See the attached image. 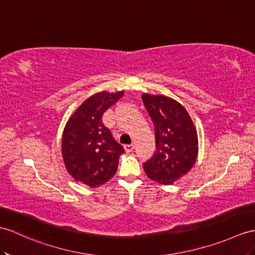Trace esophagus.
<instances>
[{
    "instance_id": "esophagus-1",
    "label": "esophagus",
    "mask_w": 255,
    "mask_h": 255,
    "mask_svg": "<svg viewBox=\"0 0 255 255\" xmlns=\"http://www.w3.org/2000/svg\"><path fill=\"white\" fill-rule=\"evenodd\" d=\"M124 147H125L126 152H131L133 150V144H125Z\"/></svg>"
}]
</instances>
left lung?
Wrapping results in <instances>:
<instances>
[{
  "mask_svg": "<svg viewBox=\"0 0 255 255\" xmlns=\"http://www.w3.org/2000/svg\"><path fill=\"white\" fill-rule=\"evenodd\" d=\"M142 101L154 125L156 150L143 163L146 176L171 185L192 168L198 155V135L187 111L175 100L143 94Z\"/></svg>",
  "mask_w": 255,
  "mask_h": 255,
  "instance_id": "8db88e82",
  "label": "left lung"
}]
</instances>
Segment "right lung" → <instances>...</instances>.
Listing matches in <instances>:
<instances>
[{"instance_id": "1", "label": "right lung", "mask_w": 255, "mask_h": 255, "mask_svg": "<svg viewBox=\"0 0 255 255\" xmlns=\"http://www.w3.org/2000/svg\"><path fill=\"white\" fill-rule=\"evenodd\" d=\"M124 94L100 92L87 99L69 118L63 132L65 166L76 180L96 188L104 185L117 170L124 147L102 123L104 112Z\"/></svg>"}]
</instances>
